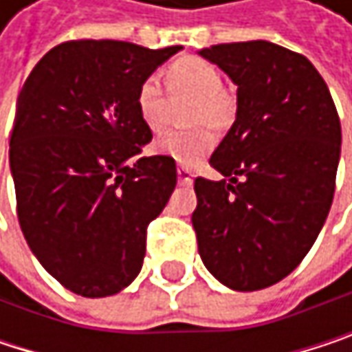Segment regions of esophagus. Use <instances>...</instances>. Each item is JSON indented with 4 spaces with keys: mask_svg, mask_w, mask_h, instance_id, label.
Returning <instances> with one entry per match:
<instances>
[{
    "mask_svg": "<svg viewBox=\"0 0 352 352\" xmlns=\"http://www.w3.org/2000/svg\"><path fill=\"white\" fill-rule=\"evenodd\" d=\"M177 177H179L181 185H191V181H193V175H191V171L187 167H179L177 169Z\"/></svg>",
    "mask_w": 352,
    "mask_h": 352,
    "instance_id": "1",
    "label": "esophagus"
}]
</instances>
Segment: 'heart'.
<instances>
[{
	"mask_svg": "<svg viewBox=\"0 0 352 352\" xmlns=\"http://www.w3.org/2000/svg\"><path fill=\"white\" fill-rule=\"evenodd\" d=\"M165 85L171 96H189L187 130L167 132L157 140V151L181 165H197L216 144L214 130H226L236 116V98L222 85L216 65L201 56H179L165 69ZM136 109L144 126L153 132L165 126V96L157 77H146L136 89Z\"/></svg>",
	"mask_w": 352,
	"mask_h": 352,
	"instance_id": "b5f03b06",
	"label": "heart"
}]
</instances>
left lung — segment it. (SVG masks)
I'll list each match as a JSON object with an SVG mask.
<instances>
[{"label": "left lung", "mask_w": 352, "mask_h": 352, "mask_svg": "<svg viewBox=\"0 0 352 352\" xmlns=\"http://www.w3.org/2000/svg\"><path fill=\"white\" fill-rule=\"evenodd\" d=\"M199 54L239 85V109L210 157L224 179L195 177L197 250L224 285L265 289L302 263L326 222L340 157L338 111L300 52L250 40Z\"/></svg>", "instance_id": "left-lung-1"}]
</instances>
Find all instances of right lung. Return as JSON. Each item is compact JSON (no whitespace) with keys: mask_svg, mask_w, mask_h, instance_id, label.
Returning <instances> with one entry per match:
<instances>
[{"mask_svg":"<svg viewBox=\"0 0 352 352\" xmlns=\"http://www.w3.org/2000/svg\"><path fill=\"white\" fill-rule=\"evenodd\" d=\"M181 50L69 40L28 75L10 138L16 212L40 265L83 298L122 292L140 273L146 228L167 206L175 161L136 109L142 79Z\"/></svg>","mask_w":352,"mask_h":352,"instance_id":"add662e5","label":"right lung"}]
</instances>
